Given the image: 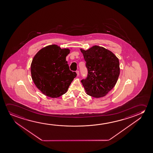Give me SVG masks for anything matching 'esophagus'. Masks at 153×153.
I'll list each match as a JSON object with an SVG mask.
<instances>
[{"mask_svg": "<svg viewBox=\"0 0 153 153\" xmlns=\"http://www.w3.org/2000/svg\"><path fill=\"white\" fill-rule=\"evenodd\" d=\"M76 74H77V76H78L79 75V71H76Z\"/></svg>", "mask_w": 153, "mask_h": 153, "instance_id": "34e87169", "label": "esophagus"}]
</instances>
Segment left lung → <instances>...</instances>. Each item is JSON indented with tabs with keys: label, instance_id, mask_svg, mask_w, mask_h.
<instances>
[{
	"label": "left lung",
	"instance_id": "obj_1",
	"mask_svg": "<svg viewBox=\"0 0 153 153\" xmlns=\"http://www.w3.org/2000/svg\"><path fill=\"white\" fill-rule=\"evenodd\" d=\"M80 51L88 71L86 78L81 80L86 94L95 98L105 96L120 75L119 59L113 52L97 45Z\"/></svg>",
	"mask_w": 153,
	"mask_h": 153
}]
</instances>
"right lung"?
I'll list each match as a JSON object with an SVG mask.
<instances>
[{
	"mask_svg": "<svg viewBox=\"0 0 153 153\" xmlns=\"http://www.w3.org/2000/svg\"><path fill=\"white\" fill-rule=\"evenodd\" d=\"M69 49L57 45H48L39 50L31 65L32 78L43 94L56 98L65 94L77 74L70 71L66 56Z\"/></svg>",
	"mask_w": 153,
	"mask_h": 153,
	"instance_id": "1",
	"label": "right lung"
}]
</instances>
